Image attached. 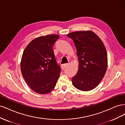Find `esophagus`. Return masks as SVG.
I'll return each instance as SVG.
<instances>
[{
	"mask_svg": "<svg viewBox=\"0 0 125 125\" xmlns=\"http://www.w3.org/2000/svg\"><path fill=\"white\" fill-rule=\"evenodd\" d=\"M68 63H64V64H62V65H61V67H62V69H63L65 68L67 66Z\"/></svg>",
	"mask_w": 125,
	"mask_h": 125,
	"instance_id": "esophagus-1",
	"label": "esophagus"
}]
</instances>
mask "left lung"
<instances>
[{
	"label": "left lung",
	"instance_id": "8db88e82",
	"mask_svg": "<svg viewBox=\"0 0 125 125\" xmlns=\"http://www.w3.org/2000/svg\"><path fill=\"white\" fill-rule=\"evenodd\" d=\"M74 42L79 62L77 74L72 78L77 89L88 91L96 87L107 67L106 50L100 37L90 31L71 32L67 35Z\"/></svg>",
	"mask_w": 125,
	"mask_h": 125
}]
</instances>
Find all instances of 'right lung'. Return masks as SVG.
<instances>
[{
	"mask_svg": "<svg viewBox=\"0 0 125 125\" xmlns=\"http://www.w3.org/2000/svg\"><path fill=\"white\" fill-rule=\"evenodd\" d=\"M59 37L52 34L37 37L28 44L22 55V74L30 88L37 93L51 92L59 77L61 68L52 49Z\"/></svg>",
	"mask_w": 125,
	"mask_h": 125,
	"instance_id": "right-lung-1",
	"label": "right lung"
}]
</instances>
